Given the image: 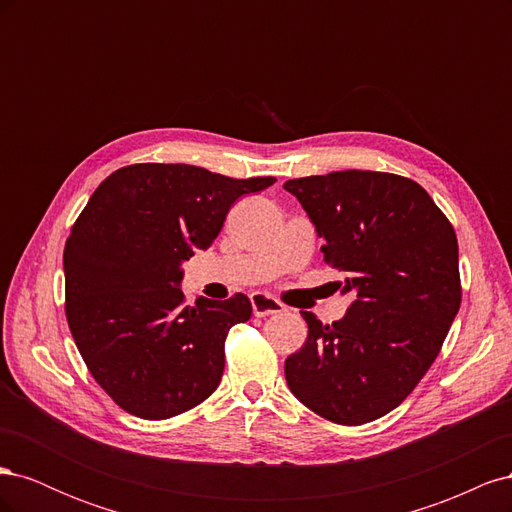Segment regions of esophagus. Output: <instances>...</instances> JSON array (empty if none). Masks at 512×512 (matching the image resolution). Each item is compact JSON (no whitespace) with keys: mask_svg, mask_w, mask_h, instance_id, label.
Listing matches in <instances>:
<instances>
[{"mask_svg":"<svg viewBox=\"0 0 512 512\" xmlns=\"http://www.w3.org/2000/svg\"><path fill=\"white\" fill-rule=\"evenodd\" d=\"M250 301H252V309L256 316H271V314L286 312V307L280 301L273 299L271 294H265V292H252Z\"/></svg>","mask_w":512,"mask_h":512,"instance_id":"34e87169","label":"esophagus"}]
</instances>
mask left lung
Returning a JSON list of instances; mask_svg holds the SVG:
<instances>
[{"label":"left lung","instance_id":"8db88e82","mask_svg":"<svg viewBox=\"0 0 512 512\" xmlns=\"http://www.w3.org/2000/svg\"><path fill=\"white\" fill-rule=\"evenodd\" d=\"M318 237L324 262L352 294L342 320L312 312L307 342L284 365L303 406L339 425H363L404 401L436 361L461 305L451 222L412 179L337 170L284 183Z\"/></svg>","mask_w":512,"mask_h":512}]
</instances>
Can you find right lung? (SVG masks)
<instances>
[{
    "label": "right lung",
    "instance_id": "add662e5",
    "mask_svg": "<svg viewBox=\"0 0 512 512\" xmlns=\"http://www.w3.org/2000/svg\"><path fill=\"white\" fill-rule=\"evenodd\" d=\"M273 183L190 164H132L91 194L64 250L66 318L117 406L162 421L218 389L226 335L250 320L252 303L239 292L185 305L181 265L211 247L237 198Z\"/></svg>",
    "mask_w": 512,
    "mask_h": 512
}]
</instances>
